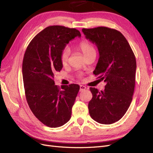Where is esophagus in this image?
Wrapping results in <instances>:
<instances>
[{"label":"esophagus","mask_w":153,"mask_h":153,"mask_svg":"<svg viewBox=\"0 0 153 153\" xmlns=\"http://www.w3.org/2000/svg\"><path fill=\"white\" fill-rule=\"evenodd\" d=\"M85 89H86V87H85L84 85H81L80 86V92H82V91H84V90H85Z\"/></svg>","instance_id":"1"}]
</instances>
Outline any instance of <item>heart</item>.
Returning <instances> with one entry per match:
<instances>
[{
	"label": "heart",
	"mask_w": 153,
	"mask_h": 153,
	"mask_svg": "<svg viewBox=\"0 0 153 153\" xmlns=\"http://www.w3.org/2000/svg\"><path fill=\"white\" fill-rule=\"evenodd\" d=\"M77 47L84 55L85 57H87L92 53H96V50L93 45L87 40L81 41L77 45ZM69 55H70V52H69V50L68 48H65L62 50L61 57H60V61H61L62 65H66L68 63Z\"/></svg>",
	"instance_id": "1"
}]
</instances>
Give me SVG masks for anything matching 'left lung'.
<instances>
[{
  "label": "left lung",
  "mask_w": 153,
  "mask_h": 153,
  "mask_svg": "<svg viewBox=\"0 0 153 153\" xmlns=\"http://www.w3.org/2000/svg\"><path fill=\"white\" fill-rule=\"evenodd\" d=\"M87 39L95 43L100 57L93 73L106 83L104 91L91 87L88 105L91 117L100 124L118 121L130 105L135 84L136 59L125 37L105 27L82 29Z\"/></svg>",
  "instance_id": "left-lung-1"
}]
</instances>
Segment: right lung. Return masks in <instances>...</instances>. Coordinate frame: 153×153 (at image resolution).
Listing matches in <instances>:
<instances>
[{
    "mask_svg": "<svg viewBox=\"0 0 153 153\" xmlns=\"http://www.w3.org/2000/svg\"><path fill=\"white\" fill-rule=\"evenodd\" d=\"M81 34L76 29L49 26L32 39L24 54L23 80L26 100L39 121L50 128H57L71 118L72 107L80 89L76 84L55 85L54 74L62 64L60 57L69 41Z\"/></svg>",
    "mask_w": 153,
    "mask_h": 153,
    "instance_id": "1",
    "label": "right lung"
}]
</instances>
